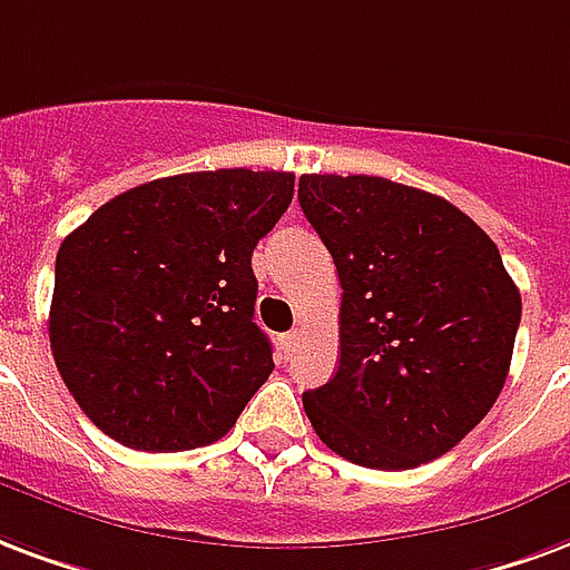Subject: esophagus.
I'll use <instances>...</instances> for the list:
<instances>
[{
	"instance_id": "esophagus-1",
	"label": "esophagus",
	"mask_w": 570,
	"mask_h": 570,
	"mask_svg": "<svg viewBox=\"0 0 570 570\" xmlns=\"http://www.w3.org/2000/svg\"><path fill=\"white\" fill-rule=\"evenodd\" d=\"M296 341H298V332H286V335H281V344H284L286 353L296 347Z\"/></svg>"
}]
</instances>
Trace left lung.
<instances>
[{"mask_svg": "<svg viewBox=\"0 0 570 570\" xmlns=\"http://www.w3.org/2000/svg\"><path fill=\"white\" fill-rule=\"evenodd\" d=\"M298 205L335 259L341 362L302 395L320 441L362 468L444 456L508 381L520 289L468 214L371 175H302Z\"/></svg>", "mask_w": 570, "mask_h": 570, "instance_id": "8db88e82", "label": "left lung"}]
</instances>
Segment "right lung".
<instances>
[{"mask_svg": "<svg viewBox=\"0 0 570 570\" xmlns=\"http://www.w3.org/2000/svg\"><path fill=\"white\" fill-rule=\"evenodd\" d=\"M289 171H189L126 189L57 253L50 350L105 435L178 453L220 441L274 368L250 256Z\"/></svg>", "mask_w": 570, "mask_h": 570, "instance_id": "right-lung-1", "label": "right lung"}]
</instances>
